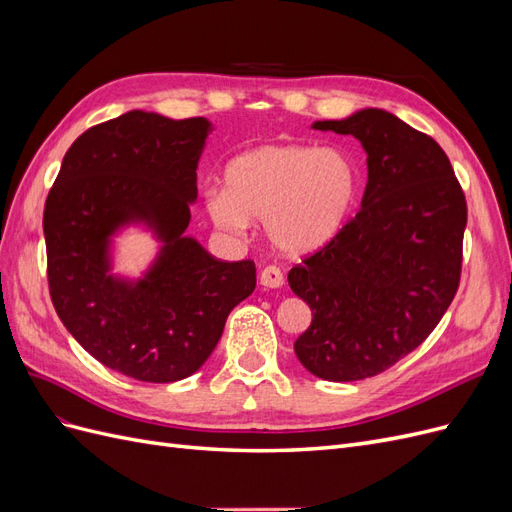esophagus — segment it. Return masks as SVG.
<instances>
[{
  "label": "esophagus",
  "instance_id": "esophagus-1",
  "mask_svg": "<svg viewBox=\"0 0 512 512\" xmlns=\"http://www.w3.org/2000/svg\"><path fill=\"white\" fill-rule=\"evenodd\" d=\"M282 284H284V273L280 271V267L269 265L260 271V286L282 288Z\"/></svg>",
  "mask_w": 512,
  "mask_h": 512
}]
</instances>
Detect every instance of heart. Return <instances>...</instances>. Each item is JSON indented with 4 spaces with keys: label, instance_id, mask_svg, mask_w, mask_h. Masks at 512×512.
I'll return each instance as SVG.
<instances>
[{
    "label": "heart",
    "instance_id": "1",
    "mask_svg": "<svg viewBox=\"0 0 512 512\" xmlns=\"http://www.w3.org/2000/svg\"><path fill=\"white\" fill-rule=\"evenodd\" d=\"M359 188V168L342 149L262 145L228 162L224 190L205 194V211L228 235L265 220L275 250L307 256L339 235Z\"/></svg>",
    "mask_w": 512,
    "mask_h": 512
}]
</instances>
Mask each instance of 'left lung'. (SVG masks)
I'll return each mask as SVG.
<instances>
[{
    "instance_id": "obj_1",
    "label": "left lung",
    "mask_w": 512,
    "mask_h": 512,
    "mask_svg": "<svg viewBox=\"0 0 512 512\" xmlns=\"http://www.w3.org/2000/svg\"><path fill=\"white\" fill-rule=\"evenodd\" d=\"M367 153L361 211L288 284L312 309L294 342L322 380H365L393 367L436 329L461 275L466 196L442 147L382 108L314 121Z\"/></svg>"
}]
</instances>
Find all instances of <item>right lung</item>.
I'll return each mask as SVG.
<instances>
[{"instance_id":"add662e5","label":"right lung","mask_w":512,"mask_h":512,"mask_svg":"<svg viewBox=\"0 0 512 512\" xmlns=\"http://www.w3.org/2000/svg\"><path fill=\"white\" fill-rule=\"evenodd\" d=\"M213 126L128 111L83 132L44 205L55 312L94 359L141 382L203 367L232 307L256 288L252 260H215L185 235L196 168ZM136 225L159 241L138 278L112 273L114 237Z\"/></svg>"}]
</instances>
